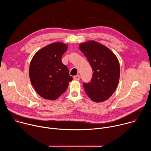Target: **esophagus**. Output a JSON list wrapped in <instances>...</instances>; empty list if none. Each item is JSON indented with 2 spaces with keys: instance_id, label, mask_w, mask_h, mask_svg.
I'll return each instance as SVG.
<instances>
[{
  "instance_id": "34e87169",
  "label": "esophagus",
  "mask_w": 151,
  "mask_h": 151,
  "mask_svg": "<svg viewBox=\"0 0 151 151\" xmlns=\"http://www.w3.org/2000/svg\"><path fill=\"white\" fill-rule=\"evenodd\" d=\"M79 79H80V76L79 75H75L73 76V79H75V80L78 81V80H79Z\"/></svg>"
}]
</instances>
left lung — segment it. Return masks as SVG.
Wrapping results in <instances>:
<instances>
[{
	"label": "left lung",
	"mask_w": 151,
	"mask_h": 151,
	"mask_svg": "<svg viewBox=\"0 0 151 151\" xmlns=\"http://www.w3.org/2000/svg\"><path fill=\"white\" fill-rule=\"evenodd\" d=\"M79 49L94 72L91 81L83 83L85 93L93 101L102 102L112 95L118 86L120 74L118 60L109 48L95 41L81 44Z\"/></svg>",
	"instance_id": "1"
}]
</instances>
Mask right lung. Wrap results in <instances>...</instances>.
<instances>
[{"mask_svg":"<svg viewBox=\"0 0 151 151\" xmlns=\"http://www.w3.org/2000/svg\"><path fill=\"white\" fill-rule=\"evenodd\" d=\"M68 47L61 42L42 48L33 57L29 69L31 83L43 98L54 100L67 90L73 78L61 61Z\"/></svg>","mask_w":151,"mask_h":151,"instance_id":"right-lung-1","label":"right lung"}]
</instances>
